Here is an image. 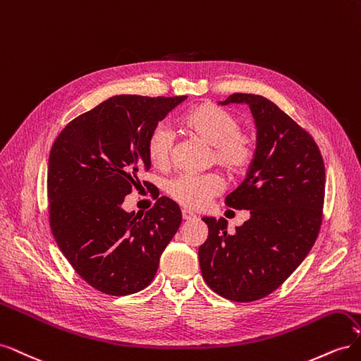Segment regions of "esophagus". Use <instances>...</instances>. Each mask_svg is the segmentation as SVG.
I'll return each instance as SVG.
<instances>
[{
	"mask_svg": "<svg viewBox=\"0 0 361 361\" xmlns=\"http://www.w3.org/2000/svg\"><path fill=\"white\" fill-rule=\"evenodd\" d=\"M182 218H183V220H194V218H195V214H192L191 211H188V209H183L182 211Z\"/></svg>",
	"mask_w": 361,
	"mask_h": 361,
	"instance_id": "34e87169",
	"label": "esophagus"
}]
</instances>
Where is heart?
Masks as SVG:
<instances>
[{"instance_id":"heart-1","label":"heart","mask_w":361,"mask_h":361,"mask_svg":"<svg viewBox=\"0 0 361 361\" xmlns=\"http://www.w3.org/2000/svg\"><path fill=\"white\" fill-rule=\"evenodd\" d=\"M180 126L195 138L212 147L211 161L231 174L244 171L255 158V138L241 129L239 118L214 104H200L180 117ZM173 134L166 125H157L147 137L146 152L152 166H169ZM221 190L216 174L191 176L182 174L167 183V192L173 200L187 207H202Z\"/></svg>"}]
</instances>
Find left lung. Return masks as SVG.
I'll return each instance as SVG.
<instances>
[{
  "mask_svg": "<svg viewBox=\"0 0 361 361\" xmlns=\"http://www.w3.org/2000/svg\"><path fill=\"white\" fill-rule=\"evenodd\" d=\"M220 104H247L257 128L247 176L226 197L250 218L231 235L224 218L203 216L209 232L199 262L214 292L250 302L274 292L312 250L322 223L325 167L312 135L267 97L233 93Z\"/></svg>",
  "mask_w": 361,
  "mask_h": 361,
  "instance_id": "8db88e82",
  "label": "left lung"
}]
</instances>
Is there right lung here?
I'll list each match as a JSON object with an SVG mask.
<instances>
[{
  "label": "right lung",
  "instance_id": "1",
  "mask_svg": "<svg viewBox=\"0 0 361 361\" xmlns=\"http://www.w3.org/2000/svg\"><path fill=\"white\" fill-rule=\"evenodd\" d=\"M187 96L118 94L66 125L48 161V212L54 238L73 269L108 295L140 292L182 221L180 207L159 197L145 215L122 203L150 169L146 141Z\"/></svg>",
  "mask_w": 361,
  "mask_h": 361
}]
</instances>
